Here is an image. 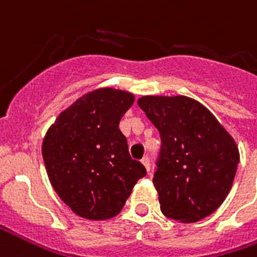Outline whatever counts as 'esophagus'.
<instances>
[{"label": "esophagus", "instance_id": "esophagus-1", "mask_svg": "<svg viewBox=\"0 0 257 257\" xmlns=\"http://www.w3.org/2000/svg\"><path fill=\"white\" fill-rule=\"evenodd\" d=\"M142 163L144 164V167H146V170L148 172L151 171V164H150V159L148 158H143L142 159Z\"/></svg>", "mask_w": 257, "mask_h": 257}]
</instances>
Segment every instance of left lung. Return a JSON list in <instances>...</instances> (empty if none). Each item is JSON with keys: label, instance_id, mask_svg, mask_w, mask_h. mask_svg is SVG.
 I'll list each match as a JSON object with an SVG mask.
<instances>
[{"label": "left lung", "instance_id": "8db88e82", "mask_svg": "<svg viewBox=\"0 0 257 257\" xmlns=\"http://www.w3.org/2000/svg\"><path fill=\"white\" fill-rule=\"evenodd\" d=\"M137 105L162 139L154 174L166 217L197 222L232 189L240 154L233 137L202 103L185 95H146Z\"/></svg>", "mask_w": 257, "mask_h": 257}]
</instances>
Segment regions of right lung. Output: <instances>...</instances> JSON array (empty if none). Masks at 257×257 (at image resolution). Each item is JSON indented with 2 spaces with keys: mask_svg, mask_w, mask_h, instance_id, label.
Instances as JSON below:
<instances>
[{
  "mask_svg": "<svg viewBox=\"0 0 257 257\" xmlns=\"http://www.w3.org/2000/svg\"><path fill=\"white\" fill-rule=\"evenodd\" d=\"M135 102L129 91L102 87L78 98L58 115L42 154L59 198L76 215L93 221L118 214L146 167L133 160L121 117Z\"/></svg>",
  "mask_w": 257,
  "mask_h": 257,
  "instance_id": "add662e5",
  "label": "right lung"
}]
</instances>
